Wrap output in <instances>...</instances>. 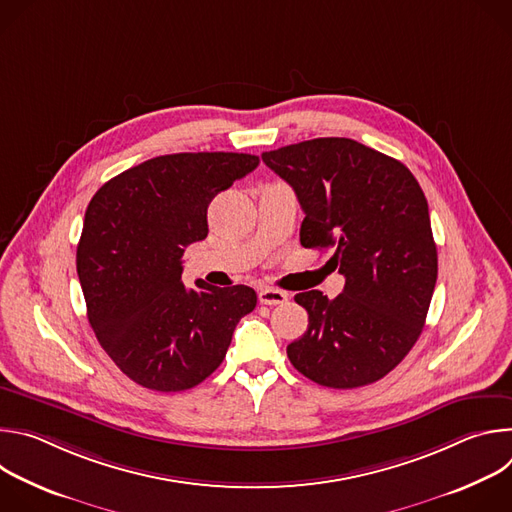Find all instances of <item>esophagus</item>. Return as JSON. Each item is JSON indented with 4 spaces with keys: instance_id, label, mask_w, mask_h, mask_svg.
Wrapping results in <instances>:
<instances>
[{
    "instance_id": "1",
    "label": "esophagus",
    "mask_w": 512,
    "mask_h": 512,
    "mask_svg": "<svg viewBox=\"0 0 512 512\" xmlns=\"http://www.w3.org/2000/svg\"><path fill=\"white\" fill-rule=\"evenodd\" d=\"M259 302L267 304V306H277V304H285L287 302V294L281 289L275 287H263L259 291Z\"/></svg>"
}]
</instances>
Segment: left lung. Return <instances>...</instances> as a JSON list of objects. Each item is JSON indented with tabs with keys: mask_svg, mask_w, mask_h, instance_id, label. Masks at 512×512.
<instances>
[{
	"mask_svg": "<svg viewBox=\"0 0 512 512\" xmlns=\"http://www.w3.org/2000/svg\"><path fill=\"white\" fill-rule=\"evenodd\" d=\"M294 188L306 218L300 241L334 247L342 294L296 296L308 330L287 346L291 364L332 389L371 385L417 342L437 279L429 208L415 176L395 158L348 137H318L263 152Z\"/></svg>",
	"mask_w": 512,
	"mask_h": 512,
	"instance_id": "obj_1",
	"label": "left lung"
}]
</instances>
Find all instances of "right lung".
I'll return each instance as SVG.
<instances>
[{
  "label": "right lung",
  "mask_w": 512,
  "mask_h": 512,
  "mask_svg": "<svg viewBox=\"0 0 512 512\" xmlns=\"http://www.w3.org/2000/svg\"><path fill=\"white\" fill-rule=\"evenodd\" d=\"M259 166L233 152L170 154L105 182L89 202L77 271L91 328L137 385L176 393L210 377L255 310L247 285L182 283L184 247L208 235L210 200Z\"/></svg>",
  "instance_id": "right-lung-1"
}]
</instances>
